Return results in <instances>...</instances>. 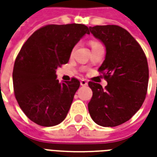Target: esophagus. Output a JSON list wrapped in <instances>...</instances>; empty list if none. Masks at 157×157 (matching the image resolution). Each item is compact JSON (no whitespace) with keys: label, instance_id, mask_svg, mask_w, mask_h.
<instances>
[{"label":"esophagus","instance_id":"1","mask_svg":"<svg viewBox=\"0 0 157 157\" xmlns=\"http://www.w3.org/2000/svg\"><path fill=\"white\" fill-rule=\"evenodd\" d=\"M80 83H81V86H86V85H87V82H86V80H82Z\"/></svg>","mask_w":157,"mask_h":157}]
</instances>
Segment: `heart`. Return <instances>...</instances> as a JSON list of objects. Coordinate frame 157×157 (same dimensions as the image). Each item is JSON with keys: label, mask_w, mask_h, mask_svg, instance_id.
Returning <instances> with one entry per match:
<instances>
[{"label": "heart", "mask_w": 157, "mask_h": 157, "mask_svg": "<svg viewBox=\"0 0 157 157\" xmlns=\"http://www.w3.org/2000/svg\"><path fill=\"white\" fill-rule=\"evenodd\" d=\"M96 44H98V43H96V42H92V45Z\"/></svg>", "instance_id": "1"}]
</instances>
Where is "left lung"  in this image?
<instances>
[{
    "label": "left lung",
    "instance_id": "obj_1",
    "mask_svg": "<svg viewBox=\"0 0 157 157\" xmlns=\"http://www.w3.org/2000/svg\"><path fill=\"white\" fill-rule=\"evenodd\" d=\"M106 48L98 71L108 82L105 89L88 82L92 98L88 103L92 120L103 127H115L133 117L145 101L149 81L147 59L140 45L121 27H89Z\"/></svg>",
    "mask_w": 157,
    "mask_h": 157
}]
</instances>
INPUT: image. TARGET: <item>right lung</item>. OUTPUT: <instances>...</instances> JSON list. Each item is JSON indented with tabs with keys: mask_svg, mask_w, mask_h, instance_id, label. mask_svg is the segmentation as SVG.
<instances>
[{
	"mask_svg": "<svg viewBox=\"0 0 157 157\" xmlns=\"http://www.w3.org/2000/svg\"><path fill=\"white\" fill-rule=\"evenodd\" d=\"M89 29L83 24L47 25L29 37L16 59L12 80L17 101L35 124L51 127L65 118L80 86L77 79L59 82L56 70L66 64Z\"/></svg>",
	"mask_w": 157,
	"mask_h": 157,
	"instance_id": "obj_1",
	"label": "right lung"
}]
</instances>
